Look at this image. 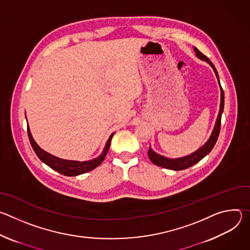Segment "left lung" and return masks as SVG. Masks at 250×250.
<instances>
[{"instance_id": "obj_1", "label": "left lung", "mask_w": 250, "mask_h": 250, "mask_svg": "<svg viewBox=\"0 0 250 250\" xmlns=\"http://www.w3.org/2000/svg\"><path fill=\"white\" fill-rule=\"evenodd\" d=\"M194 50L196 52V55L197 57H199L200 59L202 60H205L207 61L213 69V71H215V73L217 75V78L219 79V75H218V72H217V69L215 68V66H213V64L209 61V59L204 55L198 48L194 47ZM219 83H220V80H219ZM220 86H221V83H220ZM221 106H220V113H219V116H218V119H217V122H216V125H215V128H213L212 130V133L209 137V139L207 141V144L202 146L199 150H197L196 152L186 156V157H183V158H178V159H169V158H166V157H163L159 154H157L156 152H154L150 146H149V149H148V157L149 159L151 160V162L157 166H160V167H163V168H166V169H171V170H184V169H187L193 165H195L196 163H198L200 160H202L208 153L210 152V150L213 148V146H215L216 142L218 140V137H219V134H220V130H221V121H222V114H223V111H224V104H225V95H224V90L221 86Z\"/></svg>"}]
</instances>
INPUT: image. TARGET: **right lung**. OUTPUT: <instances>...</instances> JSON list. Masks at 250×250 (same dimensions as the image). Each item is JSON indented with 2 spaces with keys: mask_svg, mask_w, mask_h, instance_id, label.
<instances>
[{
  "mask_svg": "<svg viewBox=\"0 0 250 250\" xmlns=\"http://www.w3.org/2000/svg\"><path fill=\"white\" fill-rule=\"evenodd\" d=\"M114 134H115V132L112 133L111 136L109 137L108 141H106V144H105V146L104 148V151L102 152V154L99 157H97L95 159H92V160H89V161L80 162V161H72V160H64V159L55 157V156L45 152L43 149H42L37 145V142L34 141V139L31 136L30 130L27 126V135H28V138H29V141H30V145H31L34 152L37 153V155L39 156V158L43 163H45L50 168H52L53 170L63 174L65 176H69V177L77 176V175L89 172V171L95 169L96 167H98L104 161L106 153H108V151H109V148H110V146H111V141H112V138H113Z\"/></svg>",
  "mask_w": 250,
  "mask_h": 250,
  "instance_id": "obj_1",
  "label": "right lung"
}]
</instances>
